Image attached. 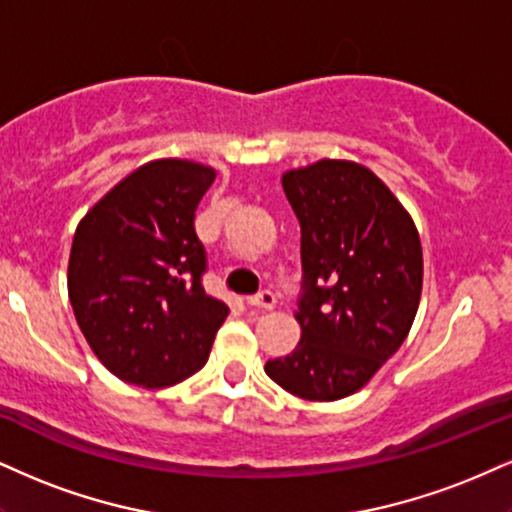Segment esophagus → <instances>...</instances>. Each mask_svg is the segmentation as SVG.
Instances as JSON below:
<instances>
[{"mask_svg":"<svg viewBox=\"0 0 512 512\" xmlns=\"http://www.w3.org/2000/svg\"><path fill=\"white\" fill-rule=\"evenodd\" d=\"M250 307H257V310H274L276 307V295L272 291H262L257 295H250L248 298Z\"/></svg>","mask_w":512,"mask_h":512,"instance_id":"obj_1","label":"esophagus"}]
</instances>
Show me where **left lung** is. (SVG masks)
<instances>
[{
  "mask_svg": "<svg viewBox=\"0 0 512 512\" xmlns=\"http://www.w3.org/2000/svg\"><path fill=\"white\" fill-rule=\"evenodd\" d=\"M283 193L300 221L303 336L264 372L305 400L360 391L403 346L422 295V243L408 209L367 166L291 169Z\"/></svg>",
  "mask_w": 512,
  "mask_h": 512,
  "instance_id": "left-lung-1",
  "label": "left lung"
}]
</instances>
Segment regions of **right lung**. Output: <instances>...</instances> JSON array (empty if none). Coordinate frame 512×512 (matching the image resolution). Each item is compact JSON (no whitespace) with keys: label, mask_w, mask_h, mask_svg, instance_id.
I'll use <instances>...</instances> for the list:
<instances>
[{"label":"right lung","mask_w":512,"mask_h":512,"mask_svg":"<svg viewBox=\"0 0 512 512\" xmlns=\"http://www.w3.org/2000/svg\"><path fill=\"white\" fill-rule=\"evenodd\" d=\"M212 166L155 159L80 219L69 300L92 353L126 384L162 389L205 367L229 305L202 288L205 248L195 209Z\"/></svg>","instance_id":"1"}]
</instances>
